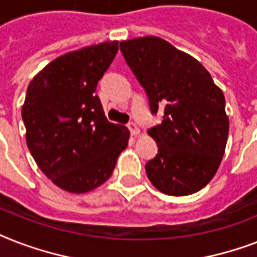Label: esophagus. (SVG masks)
<instances>
[{
  "mask_svg": "<svg viewBox=\"0 0 257 257\" xmlns=\"http://www.w3.org/2000/svg\"><path fill=\"white\" fill-rule=\"evenodd\" d=\"M126 126H128L129 132H131V135H132V136H135V135H137V133L140 132V129H139V126H137L135 122H128V125H126Z\"/></svg>",
  "mask_w": 257,
  "mask_h": 257,
  "instance_id": "esophagus-1",
  "label": "esophagus"
}]
</instances>
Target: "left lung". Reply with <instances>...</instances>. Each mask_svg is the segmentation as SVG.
Returning a JSON list of instances; mask_svg holds the SVG:
<instances>
[{"label": "left lung", "instance_id": "obj_1", "mask_svg": "<svg viewBox=\"0 0 257 257\" xmlns=\"http://www.w3.org/2000/svg\"><path fill=\"white\" fill-rule=\"evenodd\" d=\"M125 61L145 89L160 124L148 131L157 155L145 164L151 183L169 196H187L204 188L219 169L229 121L225 98L196 58L160 37L120 42Z\"/></svg>", "mask_w": 257, "mask_h": 257}]
</instances>
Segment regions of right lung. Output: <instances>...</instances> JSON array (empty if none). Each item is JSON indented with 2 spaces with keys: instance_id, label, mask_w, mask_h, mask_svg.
Returning a JSON list of instances; mask_svg holds the SVG:
<instances>
[{
  "instance_id": "add662e5",
  "label": "right lung",
  "mask_w": 257,
  "mask_h": 257,
  "mask_svg": "<svg viewBox=\"0 0 257 257\" xmlns=\"http://www.w3.org/2000/svg\"><path fill=\"white\" fill-rule=\"evenodd\" d=\"M117 44L102 42L60 56L26 90V144L38 168L64 191L85 193L100 187L128 145V128L109 122L94 93Z\"/></svg>"
}]
</instances>
